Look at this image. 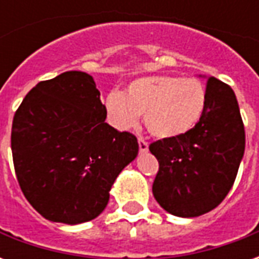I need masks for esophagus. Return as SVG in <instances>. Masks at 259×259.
I'll return each mask as SVG.
<instances>
[{"label": "esophagus", "mask_w": 259, "mask_h": 259, "mask_svg": "<svg viewBox=\"0 0 259 259\" xmlns=\"http://www.w3.org/2000/svg\"><path fill=\"white\" fill-rule=\"evenodd\" d=\"M139 148H140L141 152L148 151V143L143 139H139Z\"/></svg>", "instance_id": "esophagus-1"}]
</instances>
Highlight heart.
<instances>
[{"instance_id": "obj_1", "label": "heart", "mask_w": 259, "mask_h": 259, "mask_svg": "<svg viewBox=\"0 0 259 259\" xmlns=\"http://www.w3.org/2000/svg\"><path fill=\"white\" fill-rule=\"evenodd\" d=\"M206 91L201 81L170 74L144 76L130 81L123 93L111 91L104 107L118 129L135 126L143 113L147 130L158 139L190 132L205 111Z\"/></svg>"}]
</instances>
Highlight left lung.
Returning <instances> with one entry per match:
<instances>
[{
	"instance_id": "left-lung-1",
	"label": "left lung",
	"mask_w": 259,
	"mask_h": 259,
	"mask_svg": "<svg viewBox=\"0 0 259 259\" xmlns=\"http://www.w3.org/2000/svg\"><path fill=\"white\" fill-rule=\"evenodd\" d=\"M205 111L186 135L150 146L159 162L152 194L175 217L194 218L217 208L236 179L245 148L244 124L230 85L206 77Z\"/></svg>"
}]
</instances>
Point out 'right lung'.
Instances as JSON below:
<instances>
[{
  "instance_id": "right-lung-1",
  "label": "right lung",
  "mask_w": 259,
  "mask_h": 259,
  "mask_svg": "<svg viewBox=\"0 0 259 259\" xmlns=\"http://www.w3.org/2000/svg\"><path fill=\"white\" fill-rule=\"evenodd\" d=\"M93 76L70 70L40 81L14 116L11 148L26 200L51 222L96 219L139 143L105 122Z\"/></svg>"
}]
</instances>
